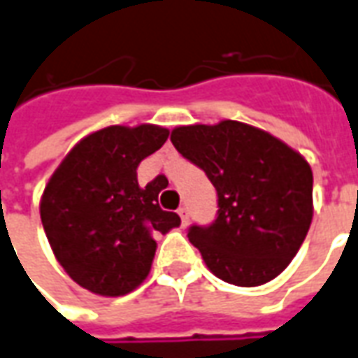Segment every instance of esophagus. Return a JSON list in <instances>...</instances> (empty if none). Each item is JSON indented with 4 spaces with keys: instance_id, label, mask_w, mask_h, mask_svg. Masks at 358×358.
Returning <instances> with one entry per match:
<instances>
[{
    "instance_id": "obj_1",
    "label": "esophagus",
    "mask_w": 358,
    "mask_h": 358,
    "mask_svg": "<svg viewBox=\"0 0 358 358\" xmlns=\"http://www.w3.org/2000/svg\"><path fill=\"white\" fill-rule=\"evenodd\" d=\"M178 215H180V219H182V224H187V219H189V211H187V207H180Z\"/></svg>"
}]
</instances>
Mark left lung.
Segmentation results:
<instances>
[{"instance_id": "8db88e82", "label": "left lung", "mask_w": 358, "mask_h": 358, "mask_svg": "<svg viewBox=\"0 0 358 358\" xmlns=\"http://www.w3.org/2000/svg\"><path fill=\"white\" fill-rule=\"evenodd\" d=\"M171 141L207 174L219 196L217 219L187 232L209 271L238 287L275 279L296 256L314 215L306 159L236 120L178 126Z\"/></svg>"}]
</instances>
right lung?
Returning <instances> with one entry per match:
<instances>
[{
    "label": "right lung",
    "mask_w": 358,
    "mask_h": 358,
    "mask_svg": "<svg viewBox=\"0 0 358 358\" xmlns=\"http://www.w3.org/2000/svg\"><path fill=\"white\" fill-rule=\"evenodd\" d=\"M169 129L108 126L83 137L59 162L40 197V219L59 266L101 296H122L151 271L155 232L180 227L159 207L164 176L141 187L137 166L159 151Z\"/></svg>",
    "instance_id": "right-lung-1"
}]
</instances>
